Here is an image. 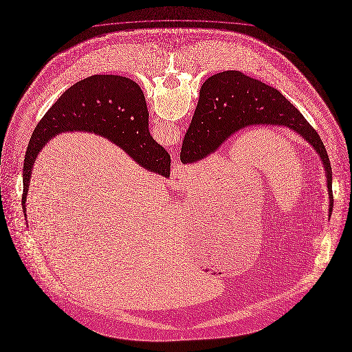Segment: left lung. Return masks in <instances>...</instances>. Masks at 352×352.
Masks as SVG:
<instances>
[{"label":"left lung","instance_id":"8db88e82","mask_svg":"<svg viewBox=\"0 0 352 352\" xmlns=\"http://www.w3.org/2000/svg\"><path fill=\"white\" fill-rule=\"evenodd\" d=\"M258 124L285 126L314 147L326 169L331 214L333 170L320 136L277 89L240 72H222L204 82L197 109L185 133L180 160L183 164L196 163L214 152L232 133Z\"/></svg>","mask_w":352,"mask_h":352}]
</instances>
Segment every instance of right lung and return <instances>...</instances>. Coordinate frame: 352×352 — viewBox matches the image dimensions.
<instances>
[{"label": "right lung", "mask_w": 352, "mask_h": 352, "mask_svg": "<svg viewBox=\"0 0 352 352\" xmlns=\"http://www.w3.org/2000/svg\"><path fill=\"white\" fill-rule=\"evenodd\" d=\"M63 131L102 135L149 172L169 177L170 156L149 133L148 110L140 87L126 76L93 75L62 94L33 132L22 169L23 213L38 152L52 136Z\"/></svg>", "instance_id": "obj_1"}]
</instances>
